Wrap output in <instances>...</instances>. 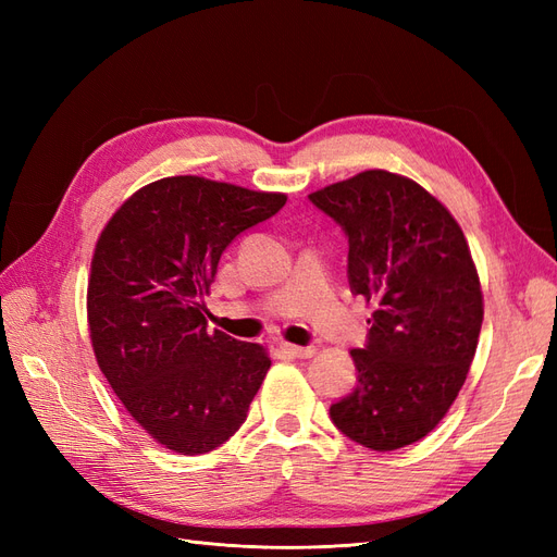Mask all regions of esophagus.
Masks as SVG:
<instances>
[{
    "label": "esophagus",
    "instance_id": "obj_1",
    "mask_svg": "<svg viewBox=\"0 0 557 557\" xmlns=\"http://www.w3.org/2000/svg\"><path fill=\"white\" fill-rule=\"evenodd\" d=\"M281 352L288 358H311L315 348L313 346H295V344H281Z\"/></svg>",
    "mask_w": 557,
    "mask_h": 557
}]
</instances>
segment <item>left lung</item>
<instances>
[{
    "label": "left lung",
    "instance_id": "left-lung-1",
    "mask_svg": "<svg viewBox=\"0 0 557 557\" xmlns=\"http://www.w3.org/2000/svg\"><path fill=\"white\" fill-rule=\"evenodd\" d=\"M348 237L350 290L374 305L356 391L334 425L372 450H397L448 413L483 323L476 264L458 221L423 185L367 170L309 195Z\"/></svg>",
    "mask_w": 557,
    "mask_h": 557
}]
</instances>
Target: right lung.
<instances>
[{
  "label": "right lung",
  "mask_w": 557,
  "mask_h": 557,
  "mask_svg": "<svg viewBox=\"0 0 557 557\" xmlns=\"http://www.w3.org/2000/svg\"><path fill=\"white\" fill-rule=\"evenodd\" d=\"M285 199L170 176L127 197L99 234L88 278L95 358L127 413L164 448L199 455L225 444L272 367L260 344L207 330L205 297L232 239Z\"/></svg>",
  "instance_id": "add662e5"
}]
</instances>
